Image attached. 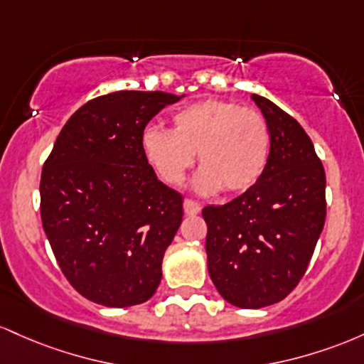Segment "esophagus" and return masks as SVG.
<instances>
[{"label": "esophagus", "mask_w": 364, "mask_h": 364, "mask_svg": "<svg viewBox=\"0 0 364 364\" xmlns=\"http://www.w3.org/2000/svg\"><path fill=\"white\" fill-rule=\"evenodd\" d=\"M183 211H186V215L189 216L198 215L199 211H201V204L193 201V199H186V201H183Z\"/></svg>", "instance_id": "obj_1"}]
</instances>
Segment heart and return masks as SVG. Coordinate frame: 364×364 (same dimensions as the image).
Returning <instances> with one entry per match:
<instances>
[{
  "label": "heart",
  "instance_id": "b5f03b06",
  "mask_svg": "<svg viewBox=\"0 0 364 364\" xmlns=\"http://www.w3.org/2000/svg\"><path fill=\"white\" fill-rule=\"evenodd\" d=\"M173 129L148 127L142 153L163 182L181 186L194 166L196 153L203 168L194 189L216 194L225 189L240 194L263 177L270 160L272 137L267 120L251 108L232 101L203 100L178 109Z\"/></svg>",
  "mask_w": 364,
  "mask_h": 364
}]
</instances>
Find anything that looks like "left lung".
<instances>
[{
  "mask_svg": "<svg viewBox=\"0 0 364 364\" xmlns=\"http://www.w3.org/2000/svg\"><path fill=\"white\" fill-rule=\"evenodd\" d=\"M270 129L267 170L251 189L206 206L208 272L227 303L259 309L303 279L325 225V170L311 139L291 115L251 94Z\"/></svg>",
  "mask_w": 364,
  "mask_h": 364,
  "instance_id": "8db88e82",
  "label": "left lung"
}]
</instances>
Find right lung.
<instances>
[{"label":"right lung","mask_w":364,"mask_h":364,"mask_svg":"<svg viewBox=\"0 0 364 364\" xmlns=\"http://www.w3.org/2000/svg\"><path fill=\"white\" fill-rule=\"evenodd\" d=\"M182 96L118 91L68 118L41 175V220L61 272L80 296L106 308L153 297L182 223L183 198L146 161L142 134Z\"/></svg>","instance_id":"obj_1"}]
</instances>
